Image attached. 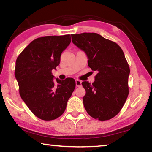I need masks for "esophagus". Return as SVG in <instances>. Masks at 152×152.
<instances>
[{"label": "esophagus", "mask_w": 152, "mask_h": 152, "mask_svg": "<svg viewBox=\"0 0 152 152\" xmlns=\"http://www.w3.org/2000/svg\"><path fill=\"white\" fill-rule=\"evenodd\" d=\"M82 85V82L80 80H76V87H80Z\"/></svg>", "instance_id": "34e87169"}]
</instances>
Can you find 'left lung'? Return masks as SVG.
<instances>
[{
  "label": "left lung",
  "mask_w": 152,
  "mask_h": 152,
  "mask_svg": "<svg viewBox=\"0 0 152 152\" xmlns=\"http://www.w3.org/2000/svg\"><path fill=\"white\" fill-rule=\"evenodd\" d=\"M71 35L73 43L86 53L88 66L96 74L92 84L82 82L86 91L84 108L95 119H112L121 110L129 91L130 69L124 53L116 43L96 33Z\"/></svg>",
  "instance_id": "obj_1"
}]
</instances>
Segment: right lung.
<instances>
[{
    "label": "right lung",
    "instance_id": "obj_1",
    "mask_svg": "<svg viewBox=\"0 0 152 152\" xmlns=\"http://www.w3.org/2000/svg\"><path fill=\"white\" fill-rule=\"evenodd\" d=\"M70 42V35L37 38L17 58L15 74L20 96L40 119L51 121L60 117L75 88L74 79H56L55 82L51 73Z\"/></svg>",
    "mask_w": 152,
    "mask_h": 152
}]
</instances>
